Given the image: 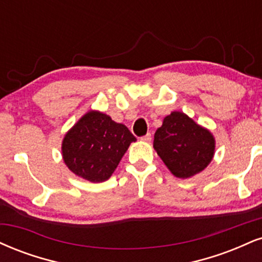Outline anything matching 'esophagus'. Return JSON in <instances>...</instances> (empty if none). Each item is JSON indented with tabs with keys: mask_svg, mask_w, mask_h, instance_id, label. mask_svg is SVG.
<instances>
[{
	"mask_svg": "<svg viewBox=\"0 0 262 262\" xmlns=\"http://www.w3.org/2000/svg\"><path fill=\"white\" fill-rule=\"evenodd\" d=\"M140 140L146 141V143H150V141H151V134H150V133H147L146 135H144V137H141V138H140Z\"/></svg>",
	"mask_w": 262,
	"mask_h": 262,
	"instance_id": "34e87169",
	"label": "esophagus"
}]
</instances>
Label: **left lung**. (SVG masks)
<instances>
[{
    "mask_svg": "<svg viewBox=\"0 0 262 262\" xmlns=\"http://www.w3.org/2000/svg\"><path fill=\"white\" fill-rule=\"evenodd\" d=\"M154 147L169 171L184 179L206 168L215 152V139L207 129L176 111L156 130Z\"/></svg>",
    "mask_w": 262,
    "mask_h": 262,
    "instance_id": "1",
    "label": "left lung"
}]
</instances>
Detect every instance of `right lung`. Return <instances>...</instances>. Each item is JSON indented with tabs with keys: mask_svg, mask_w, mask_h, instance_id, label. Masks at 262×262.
<instances>
[{
	"mask_svg": "<svg viewBox=\"0 0 262 262\" xmlns=\"http://www.w3.org/2000/svg\"><path fill=\"white\" fill-rule=\"evenodd\" d=\"M137 138L110 116L90 111L66 134L62 155L66 165L79 177L93 183L105 182Z\"/></svg>",
	"mask_w": 262,
	"mask_h": 262,
	"instance_id": "add662e5",
	"label": "right lung"
}]
</instances>
